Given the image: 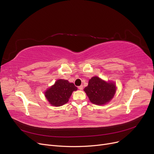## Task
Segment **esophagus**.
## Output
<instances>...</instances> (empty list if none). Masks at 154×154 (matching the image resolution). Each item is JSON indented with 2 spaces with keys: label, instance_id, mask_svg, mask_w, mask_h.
I'll list each match as a JSON object with an SVG mask.
<instances>
[{
  "label": "esophagus",
  "instance_id": "34e87169",
  "mask_svg": "<svg viewBox=\"0 0 154 154\" xmlns=\"http://www.w3.org/2000/svg\"><path fill=\"white\" fill-rule=\"evenodd\" d=\"M78 89H80V90H82V89H83V86H79V87H78Z\"/></svg>",
  "mask_w": 154,
  "mask_h": 154
}]
</instances>
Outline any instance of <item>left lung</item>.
Instances as JSON below:
<instances>
[{
    "instance_id": "1",
    "label": "left lung",
    "mask_w": 154,
    "mask_h": 154,
    "mask_svg": "<svg viewBox=\"0 0 154 154\" xmlns=\"http://www.w3.org/2000/svg\"><path fill=\"white\" fill-rule=\"evenodd\" d=\"M84 90L91 102L96 105H104L113 98L116 88L115 84L106 82L95 76L90 79L88 86Z\"/></svg>"
}]
</instances>
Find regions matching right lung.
I'll return each mask as SVG.
<instances>
[{
  "instance_id": "1",
  "label": "right lung",
  "mask_w": 154,
  "mask_h": 154,
  "mask_svg": "<svg viewBox=\"0 0 154 154\" xmlns=\"http://www.w3.org/2000/svg\"><path fill=\"white\" fill-rule=\"evenodd\" d=\"M77 89L73 83L64 79H58L45 92V96L51 105L60 106L66 103L72 92Z\"/></svg>"
}]
</instances>
